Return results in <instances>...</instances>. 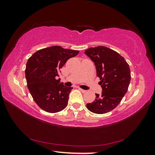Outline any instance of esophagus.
Listing matches in <instances>:
<instances>
[{
	"label": "esophagus",
	"instance_id": "1",
	"mask_svg": "<svg viewBox=\"0 0 155 155\" xmlns=\"http://www.w3.org/2000/svg\"><path fill=\"white\" fill-rule=\"evenodd\" d=\"M78 90H79L81 91H82L83 93H85L86 92V90H83V89H81V88H78Z\"/></svg>",
	"mask_w": 155,
	"mask_h": 155
}]
</instances>
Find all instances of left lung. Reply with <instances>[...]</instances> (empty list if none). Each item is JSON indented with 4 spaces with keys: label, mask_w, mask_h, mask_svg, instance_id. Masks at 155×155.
Segmentation results:
<instances>
[{
    "label": "left lung",
    "mask_w": 155,
    "mask_h": 155,
    "mask_svg": "<svg viewBox=\"0 0 155 155\" xmlns=\"http://www.w3.org/2000/svg\"><path fill=\"white\" fill-rule=\"evenodd\" d=\"M85 54L94 63L103 90L86 106L94 114H106L118 105L127 93L130 81L129 65L119 53L105 46L90 48Z\"/></svg>",
    "instance_id": "left-lung-1"
}]
</instances>
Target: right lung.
<instances>
[{"label": "right lung", "instance_id": "add662e5", "mask_svg": "<svg viewBox=\"0 0 155 155\" xmlns=\"http://www.w3.org/2000/svg\"><path fill=\"white\" fill-rule=\"evenodd\" d=\"M78 51L54 46L39 50L28 59L25 77L34 101L44 111L57 113L68 105L72 87L60 82L58 73L68 59Z\"/></svg>", "mask_w": 155, "mask_h": 155}]
</instances>
